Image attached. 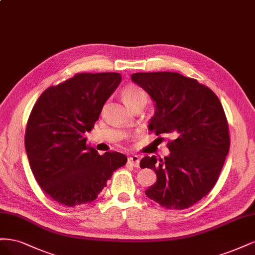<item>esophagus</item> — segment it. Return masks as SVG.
<instances>
[{
    "instance_id": "1",
    "label": "esophagus",
    "mask_w": 255,
    "mask_h": 255,
    "mask_svg": "<svg viewBox=\"0 0 255 255\" xmlns=\"http://www.w3.org/2000/svg\"><path fill=\"white\" fill-rule=\"evenodd\" d=\"M128 164L131 166H133V167H138V165H139L138 155L133 154V155H131V157H129L128 158Z\"/></svg>"
}]
</instances>
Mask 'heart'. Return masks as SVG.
<instances>
[{
    "label": "heart",
    "instance_id": "1",
    "mask_svg": "<svg viewBox=\"0 0 255 255\" xmlns=\"http://www.w3.org/2000/svg\"><path fill=\"white\" fill-rule=\"evenodd\" d=\"M122 98L128 108L131 106L137 104V103H143L144 105L147 103V94L143 91L141 88H138L135 85H127L122 90Z\"/></svg>",
    "mask_w": 255,
    "mask_h": 255
}]
</instances>
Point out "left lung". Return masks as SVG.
<instances>
[{
	"label": "left lung",
	"instance_id": "obj_1",
	"mask_svg": "<svg viewBox=\"0 0 255 255\" xmlns=\"http://www.w3.org/2000/svg\"><path fill=\"white\" fill-rule=\"evenodd\" d=\"M131 79L154 103L149 130L174 137L167 144V157L141 160L139 166L157 175L145 194L164 208H190L214 187L229 152L223 106L210 88L179 73H135Z\"/></svg>",
	"mask_w": 255,
	"mask_h": 255
}]
</instances>
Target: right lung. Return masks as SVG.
I'll return each mask as SVG.
<instances>
[{"instance_id": "right-lung-1", "label": "right lung", "mask_w": 255, "mask_h": 255, "mask_svg": "<svg viewBox=\"0 0 255 255\" xmlns=\"http://www.w3.org/2000/svg\"><path fill=\"white\" fill-rule=\"evenodd\" d=\"M119 73H80L47 88L32 108L25 130V149L36 181L65 207L94 201L125 154H98L87 145L103 107L120 85Z\"/></svg>"}]
</instances>
